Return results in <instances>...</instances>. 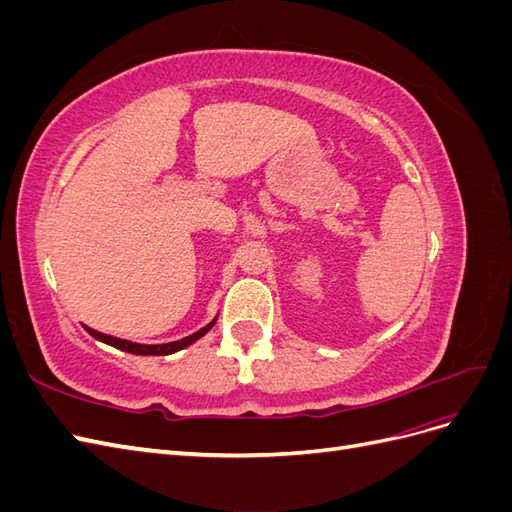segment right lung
<instances>
[{
    "label": "right lung",
    "mask_w": 512,
    "mask_h": 512,
    "mask_svg": "<svg viewBox=\"0 0 512 512\" xmlns=\"http://www.w3.org/2000/svg\"><path fill=\"white\" fill-rule=\"evenodd\" d=\"M215 320H218V318H213V320L207 324V327H203V329L196 331V333H192V335H188V337L179 339V342H170V344H153V346L134 344V342H128V339H119V337H113V335H104V333H98V331L89 329V327H85V329L89 331V335H94L96 339H100V342H104V344H108V346H113V348H119V350H123V352H130V354H143V356H164V354H173V352H177V350H183V348H188L190 344H194L196 339L203 337V335L213 327Z\"/></svg>",
    "instance_id": "1"
}]
</instances>
